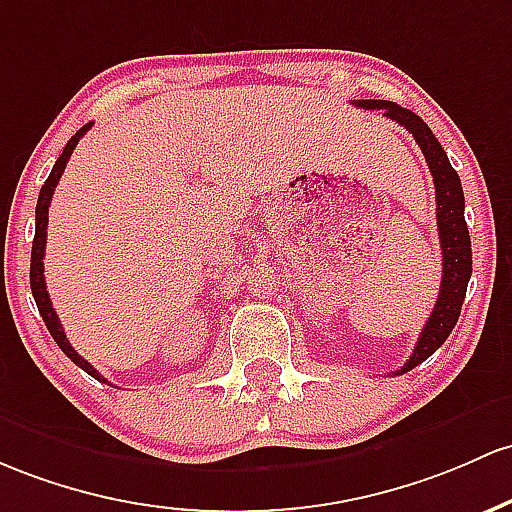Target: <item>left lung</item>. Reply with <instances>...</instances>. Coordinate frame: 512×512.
Listing matches in <instances>:
<instances>
[{
  "label": "left lung",
  "mask_w": 512,
  "mask_h": 512,
  "mask_svg": "<svg viewBox=\"0 0 512 512\" xmlns=\"http://www.w3.org/2000/svg\"><path fill=\"white\" fill-rule=\"evenodd\" d=\"M355 106L384 111L386 119L401 123L408 133H413L415 143L420 145L425 162H428L432 179H435L437 230H440L442 247L440 296H437V303L432 308L423 333H420L418 342H415L411 359L398 372H393L398 376L411 372L413 367L425 362L449 338L452 328L457 325L459 313H462L466 284H469L471 277V238L464 221V192L462 182H459V174L449 165L447 153L442 150L440 140L432 136L428 123L420 119L418 114L384 99H362L355 101Z\"/></svg>",
  "instance_id": "obj_1"
}]
</instances>
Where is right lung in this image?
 <instances>
[{
    "label": "right lung",
    "mask_w": 512,
    "mask_h": 512,
    "mask_svg": "<svg viewBox=\"0 0 512 512\" xmlns=\"http://www.w3.org/2000/svg\"><path fill=\"white\" fill-rule=\"evenodd\" d=\"M89 128H92V123L82 126L80 131L75 133V136L67 140L63 155H60L58 160H55L53 170H50L46 184H43L41 194H38V204H36V238H33V247H31V291H33V299H36L38 311H41V316H43V323H46V328L50 330V335H53V340L58 342L60 350H63L65 355L70 357L72 362L77 364V367L84 369V372H87L89 376H94V379L104 381V384H106L104 376H101L97 369H94L92 364L87 362V359L77 355V350H72L70 340H67L63 325H60V320H58V313H55L53 303H50V296H48V291H46V277H43V257H46L48 206H50V199H53L55 187H58L60 177H63V172H65V167H67V160H70L72 150L77 148V143H80V138L89 131Z\"/></svg>",
    "instance_id": "right-lung-1"
}]
</instances>
